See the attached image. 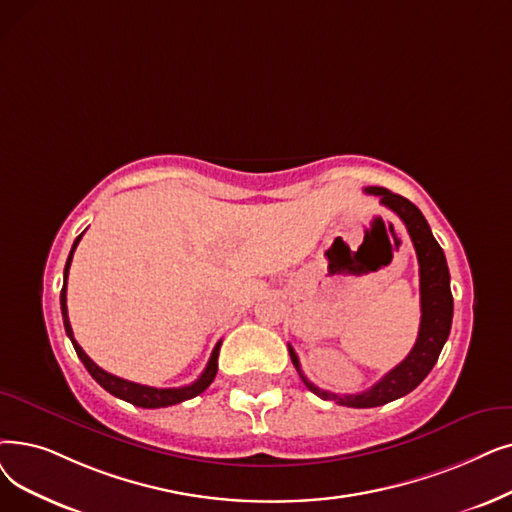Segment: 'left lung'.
<instances>
[{
  "instance_id": "left-lung-1",
  "label": "left lung",
  "mask_w": 512,
  "mask_h": 512,
  "mask_svg": "<svg viewBox=\"0 0 512 512\" xmlns=\"http://www.w3.org/2000/svg\"><path fill=\"white\" fill-rule=\"evenodd\" d=\"M366 194H374L381 198V205L391 209L399 219L404 221V226L414 242L418 265H420V328L418 339L408 353V358L397 364L393 370H389L383 379L372 385L368 391L351 393V395H339L330 393L311 383L301 370L299 358L295 349L288 345V353L301 376L305 387L316 393L322 399H332L339 406L347 408H376L385 406L393 399L404 397L412 389H416L425 376L433 370L439 353L443 349V343L448 341L450 328H452V316H454V299L450 291V270L446 255L439 247V242L431 234V228L427 224L425 215L420 209L410 203L408 198L389 192L387 188L370 186L364 190Z\"/></svg>"
}]
</instances>
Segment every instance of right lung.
Returning <instances> with one entry per match:
<instances>
[{"label": "right lung", "instance_id": "right-lung-1", "mask_svg": "<svg viewBox=\"0 0 512 512\" xmlns=\"http://www.w3.org/2000/svg\"><path fill=\"white\" fill-rule=\"evenodd\" d=\"M81 236H83V232L75 238L73 249L69 253V259H66V265H64V284H62V291H60V309H62V322H64L66 335H69V339H71V343H73V347H75V351L79 355V360L83 362L87 372H90L94 376V381L100 387H104L108 393H113L115 397L125 399V402H129L133 406H140V408H167V406H173V404L186 402V399H190V397L201 395L213 383L215 374H217V355H219L221 341L215 345L211 358H209V364L203 370V374L198 376V379L192 385L177 387V389H157V387H146V385H138V383L119 379V376L110 374V372L102 370L98 364H94L90 360V355H87L81 349V345L73 337V328H71V322H69V311H66V278H69V268H71V261H73V253L77 249Z\"/></svg>", "mask_w": 512, "mask_h": 512}]
</instances>
